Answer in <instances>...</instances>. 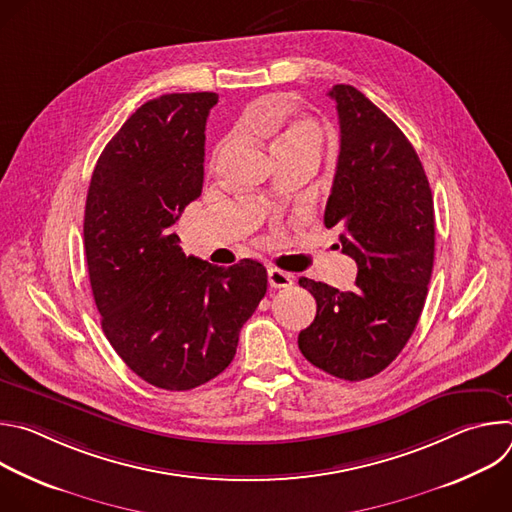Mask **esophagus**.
Segmentation results:
<instances>
[{"label": "esophagus", "mask_w": 512, "mask_h": 512, "mask_svg": "<svg viewBox=\"0 0 512 512\" xmlns=\"http://www.w3.org/2000/svg\"><path fill=\"white\" fill-rule=\"evenodd\" d=\"M267 279H269V285L273 289H281V287H289L291 283H294V277H291L289 273L277 269V267H271L267 269Z\"/></svg>", "instance_id": "1"}]
</instances>
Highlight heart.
<instances>
[{"label":"heart","instance_id":"heart-1","mask_svg":"<svg viewBox=\"0 0 512 512\" xmlns=\"http://www.w3.org/2000/svg\"><path fill=\"white\" fill-rule=\"evenodd\" d=\"M320 141L322 133L318 125L310 119L298 117L285 125V129L279 135L277 148H294V145H314V148H320Z\"/></svg>","mask_w":512,"mask_h":512}]
</instances>
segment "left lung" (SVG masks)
<instances>
[{
  "label": "left lung",
  "instance_id": "left-lung-1",
  "mask_svg": "<svg viewBox=\"0 0 512 512\" xmlns=\"http://www.w3.org/2000/svg\"><path fill=\"white\" fill-rule=\"evenodd\" d=\"M340 154L324 225L342 229L352 291L300 277L314 296L302 354L324 373L362 381L397 358L421 316L433 269L435 216L425 170L405 133L358 89L334 85Z\"/></svg>",
  "mask_w": 512,
  "mask_h": 512
}]
</instances>
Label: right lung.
<instances>
[{"mask_svg": "<svg viewBox=\"0 0 512 512\" xmlns=\"http://www.w3.org/2000/svg\"><path fill=\"white\" fill-rule=\"evenodd\" d=\"M216 93L143 103L97 160L85 255L101 326L127 367L158 389L221 375L267 291V269L186 257L174 225L202 192L204 129Z\"/></svg>", "mask_w": 512, "mask_h": 512, "instance_id": "obj_1", "label": "right lung"}]
</instances>
